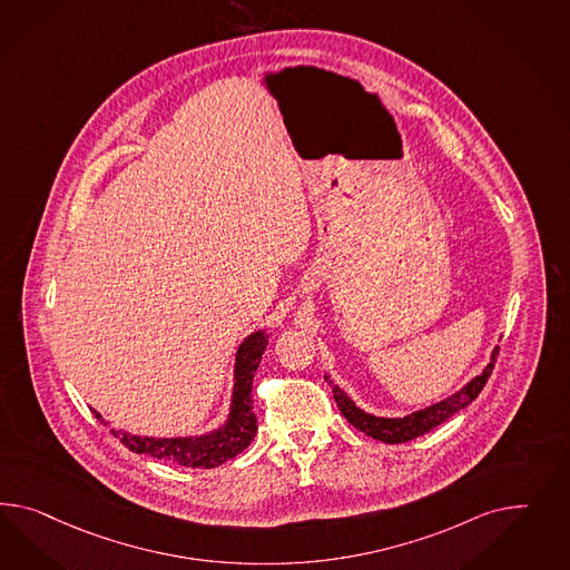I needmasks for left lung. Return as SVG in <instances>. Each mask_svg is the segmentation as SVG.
<instances>
[{
    "label": "left lung",
    "instance_id": "left-lung-1",
    "mask_svg": "<svg viewBox=\"0 0 570 570\" xmlns=\"http://www.w3.org/2000/svg\"><path fill=\"white\" fill-rule=\"evenodd\" d=\"M495 356H498V346L493 348L488 367L475 375L469 384L462 385L459 392H454L452 396H448L444 401L435 402V404L425 406V409L406 416H375L365 413L363 409H358L354 404L353 399L340 385L334 384V380L330 375H325V382H330V385H332L334 401L338 404L340 413L348 419L351 425H354L358 431H363V433H367L373 440H380L385 444H402V442L415 440L419 435L438 428L440 423H444L446 419L475 401L479 392L483 390V385L488 384V380L492 375Z\"/></svg>",
    "mask_w": 570,
    "mask_h": 570
}]
</instances>
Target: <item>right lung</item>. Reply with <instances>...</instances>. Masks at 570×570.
<instances>
[{
	"label": "right lung",
	"instance_id": "obj_1",
	"mask_svg": "<svg viewBox=\"0 0 570 570\" xmlns=\"http://www.w3.org/2000/svg\"><path fill=\"white\" fill-rule=\"evenodd\" d=\"M269 342V334L263 330L246 336L234 361V387H232L230 413L224 425L203 435L188 438H147L132 435L128 431L111 430L124 446L137 454H147L159 461H168L190 469H214L240 454L257 433V416L253 413V377L262 363L263 351ZM92 411V409H91ZM106 423V419L92 411ZM108 425V423H106Z\"/></svg>",
	"mask_w": 570,
	"mask_h": 570
}]
</instances>
